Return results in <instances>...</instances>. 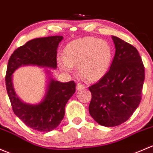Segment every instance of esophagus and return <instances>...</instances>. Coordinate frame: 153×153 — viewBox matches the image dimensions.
<instances>
[{
    "label": "esophagus",
    "instance_id": "34e87169",
    "mask_svg": "<svg viewBox=\"0 0 153 153\" xmlns=\"http://www.w3.org/2000/svg\"><path fill=\"white\" fill-rule=\"evenodd\" d=\"M86 88V86L83 84H82L81 83H77V89L78 90H81V89H83Z\"/></svg>",
    "mask_w": 153,
    "mask_h": 153
}]
</instances>
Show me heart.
<instances>
[{"instance_id":"1","label":"heart","mask_w":153,"mask_h":153,"mask_svg":"<svg viewBox=\"0 0 153 153\" xmlns=\"http://www.w3.org/2000/svg\"><path fill=\"white\" fill-rule=\"evenodd\" d=\"M112 59V49L105 40L85 37L70 42L65 49V56L58 57L59 67L70 72L74 65L78 64V70L87 79L100 78L108 70Z\"/></svg>"}]
</instances>
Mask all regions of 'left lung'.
<instances>
[{"label": "left lung", "instance_id": "obj_1", "mask_svg": "<svg viewBox=\"0 0 153 153\" xmlns=\"http://www.w3.org/2000/svg\"><path fill=\"white\" fill-rule=\"evenodd\" d=\"M112 39L116 51L110 69L89 87L90 115L105 127L120 125L131 117L141 102L145 76L137 49L117 36Z\"/></svg>", "mask_w": 153, "mask_h": 153}]
</instances>
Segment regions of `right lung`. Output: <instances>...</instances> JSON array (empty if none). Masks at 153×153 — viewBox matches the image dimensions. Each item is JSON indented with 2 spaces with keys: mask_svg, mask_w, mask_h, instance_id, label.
Instances as JSON below:
<instances>
[{
  "mask_svg": "<svg viewBox=\"0 0 153 153\" xmlns=\"http://www.w3.org/2000/svg\"><path fill=\"white\" fill-rule=\"evenodd\" d=\"M63 36L33 39L15 50L8 62L6 86L12 110L27 126L34 131L49 132L55 129L64 117L67 101L75 91L73 81L61 83L51 80L45 99L38 105H28L16 95L12 85L13 72L22 65H38L56 69L57 48Z\"/></svg>",
  "mask_w": 153,
  "mask_h": 153,
  "instance_id": "obj_1",
  "label": "right lung"
}]
</instances>
